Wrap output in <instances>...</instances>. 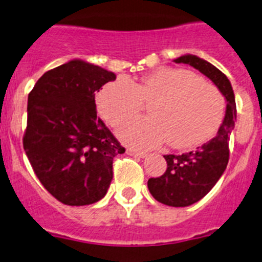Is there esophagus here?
<instances>
[{
	"label": "esophagus",
	"mask_w": 262,
	"mask_h": 262,
	"mask_svg": "<svg viewBox=\"0 0 262 262\" xmlns=\"http://www.w3.org/2000/svg\"><path fill=\"white\" fill-rule=\"evenodd\" d=\"M127 155H129V156H138V157H145L147 156V154L145 152H142V151H136V149H134V148H127Z\"/></svg>",
	"instance_id": "obj_1"
}]
</instances>
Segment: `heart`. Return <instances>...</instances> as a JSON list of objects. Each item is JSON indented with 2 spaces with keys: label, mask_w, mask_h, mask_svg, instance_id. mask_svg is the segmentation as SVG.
<instances>
[{
  "label": "heart",
  "mask_w": 262,
  "mask_h": 262,
  "mask_svg": "<svg viewBox=\"0 0 262 262\" xmlns=\"http://www.w3.org/2000/svg\"><path fill=\"white\" fill-rule=\"evenodd\" d=\"M148 102V118L128 120L117 131L131 147L148 149L166 140L176 149L196 147L215 135L224 113V99L214 85L177 68H159L138 81L119 77L97 94L99 114L114 127Z\"/></svg>",
  "instance_id": "1"
}]
</instances>
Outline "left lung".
Wrapping results in <instances>:
<instances>
[{
  "label": "left lung",
  "instance_id": "obj_1",
  "mask_svg": "<svg viewBox=\"0 0 262 262\" xmlns=\"http://www.w3.org/2000/svg\"><path fill=\"white\" fill-rule=\"evenodd\" d=\"M174 62L189 64L209 77L227 102L223 122L211 140L187 154L165 155V173L148 180V189L155 200L172 207H186L202 200L226 170L230 157L228 142L235 128L236 102L230 80L211 62L190 53L177 57Z\"/></svg>",
  "mask_w": 262,
  "mask_h": 262
}]
</instances>
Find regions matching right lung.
Segmentation results:
<instances>
[{"mask_svg":"<svg viewBox=\"0 0 262 262\" xmlns=\"http://www.w3.org/2000/svg\"><path fill=\"white\" fill-rule=\"evenodd\" d=\"M115 78L73 59L46 72L30 92L23 148L41 185L64 205L102 200L113 180V159L124 152L96 110V93Z\"/></svg>","mask_w":262,"mask_h":262,"instance_id":"right-lung-1","label":"right lung"}]
</instances>
